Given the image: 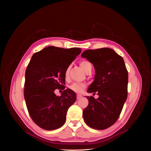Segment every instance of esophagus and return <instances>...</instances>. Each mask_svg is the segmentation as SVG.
Instances as JSON below:
<instances>
[{"instance_id":"1","label":"esophagus","mask_w":151,"mask_h":151,"mask_svg":"<svg viewBox=\"0 0 151 151\" xmlns=\"http://www.w3.org/2000/svg\"><path fill=\"white\" fill-rule=\"evenodd\" d=\"M82 97V96L81 95H80V94H77V96H76V99L78 100V99H81Z\"/></svg>"}]
</instances>
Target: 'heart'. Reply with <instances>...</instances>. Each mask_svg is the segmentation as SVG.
Here are the masks:
<instances>
[{
	"mask_svg": "<svg viewBox=\"0 0 151 151\" xmlns=\"http://www.w3.org/2000/svg\"><path fill=\"white\" fill-rule=\"evenodd\" d=\"M80 66L83 69V70L85 71H87L89 67L92 66L91 63L87 60H83L80 62ZM68 74V69L65 72V76H67ZM86 88V84L84 83H73L71 85L69 86V89L72 91L76 92V93H81L84 91V90Z\"/></svg>",
	"mask_w": 151,
	"mask_h": 151,
	"instance_id": "b5f03b06",
	"label": "heart"
}]
</instances>
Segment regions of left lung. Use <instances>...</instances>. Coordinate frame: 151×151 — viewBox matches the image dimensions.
I'll return each mask as SVG.
<instances>
[{"instance_id":"8db88e82","label":"left lung","mask_w":151,"mask_h":151,"mask_svg":"<svg viewBox=\"0 0 151 151\" xmlns=\"http://www.w3.org/2000/svg\"><path fill=\"white\" fill-rule=\"evenodd\" d=\"M81 57L91 62L96 71L87 92L99 96L97 99L86 97L89 105L83 110V119L90 127L104 130L117 121L127 98L128 71L123 58L108 47L86 50Z\"/></svg>"}]
</instances>
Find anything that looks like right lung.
I'll list each match as a JSON object with an SVG mask.
<instances>
[{"mask_svg": "<svg viewBox=\"0 0 151 151\" xmlns=\"http://www.w3.org/2000/svg\"><path fill=\"white\" fill-rule=\"evenodd\" d=\"M78 47L64 49L52 46L35 53L25 74L24 99L33 121L46 130L59 129L65 124L68 109L76 100L75 92L65 89V72L78 55ZM63 90L61 96L54 93Z\"/></svg>", "mask_w": 151, "mask_h": 151, "instance_id": "1", "label": "right lung"}]
</instances>
